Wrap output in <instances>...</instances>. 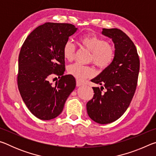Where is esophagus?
<instances>
[{
  "label": "esophagus",
  "instance_id": "esophagus-1",
  "mask_svg": "<svg viewBox=\"0 0 156 156\" xmlns=\"http://www.w3.org/2000/svg\"><path fill=\"white\" fill-rule=\"evenodd\" d=\"M83 83H81V82H80V81H78V80H77L76 81V86L77 87H80L81 85H83Z\"/></svg>",
  "mask_w": 156,
  "mask_h": 156
}]
</instances>
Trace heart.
Masks as SVG:
<instances>
[{
  "label": "heart",
  "mask_w": 156,
  "mask_h": 156,
  "mask_svg": "<svg viewBox=\"0 0 156 156\" xmlns=\"http://www.w3.org/2000/svg\"><path fill=\"white\" fill-rule=\"evenodd\" d=\"M80 43L84 47L91 52L90 60L99 68L109 66L114 58V49L110 44L95 34L84 35L80 38ZM76 47L71 41L66 42L62 49L63 56L66 60L72 61L75 57ZM68 73L79 80L91 77L94 75V69L74 63L68 67Z\"/></svg>",
  "instance_id": "heart-1"
}]
</instances>
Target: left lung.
Here are the masks:
<instances>
[{
    "label": "left lung",
    "mask_w": 156,
    "mask_h": 156,
    "mask_svg": "<svg viewBox=\"0 0 156 156\" xmlns=\"http://www.w3.org/2000/svg\"><path fill=\"white\" fill-rule=\"evenodd\" d=\"M102 34L112 39L114 58L112 63L92 79L91 82L104 85L92 87L93 98L87 103L91 120L99 124H109L123 115L130 105L138 83L140 60L135 44L129 37L117 28L102 29Z\"/></svg>",
    "instance_id": "8db88e82"
}]
</instances>
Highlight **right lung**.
I'll return each instance as SVG.
<instances>
[{"instance_id": "add662e5", "label": "right lung", "mask_w": 156, "mask_h": 156, "mask_svg": "<svg viewBox=\"0 0 156 156\" xmlns=\"http://www.w3.org/2000/svg\"><path fill=\"white\" fill-rule=\"evenodd\" d=\"M77 30L69 23H45L31 31L21 47L18 89L29 110L39 119L49 120L59 115L76 87L74 77L63 75L62 49ZM54 75L60 80L52 86L48 80Z\"/></svg>"}]
</instances>
